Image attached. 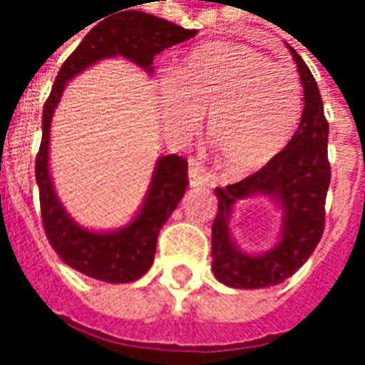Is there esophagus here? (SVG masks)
<instances>
[{"label": "esophagus", "mask_w": 365, "mask_h": 365, "mask_svg": "<svg viewBox=\"0 0 365 365\" xmlns=\"http://www.w3.org/2000/svg\"><path fill=\"white\" fill-rule=\"evenodd\" d=\"M211 173H207L195 158H190L188 160V185L190 187H205V185H211Z\"/></svg>", "instance_id": "obj_1"}]
</instances>
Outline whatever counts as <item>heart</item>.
I'll use <instances>...</instances> for the list:
<instances>
[{"instance_id": "b5f03b06", "label": "heart", "mask_w": 365, "mask_h": 365, "mask_svg": "<svg viewBox=\"0 0 365 365\" xmlns=\"http://www.w3.org/2000/svg\"><path fill=\"white\" fill-rule=\"evenodd\" d=\"M166 130L190 136L205 111V140L233 173L265 166L299 126L303 90L295 72L239 41H211L187 53L156 86Z\"/></svg>"}]
</instances>
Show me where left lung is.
I'll return each instance as SVG.
<instances>
[{"label":"left lung","mask_w":365,"mask_h":365,"mask_svg":"<svg viewBox=\"0 0 365 365\" xmlns=\"http://www.w3.org/2000/svg\"><path fill=\"white\" fill-rule=\"evenodd\" d=\"M289 48V46H287ZM303 86L302 122L289 144L255 175L241 182L217 187V217L212 221V273L235 289L271 287L291 277L315 251L324 235L325 195L329 188L324 102L302 56L289 48ZM267 196L282 211L280 241L265 254L251 256L230 237V212L239 200Z\"/></svg>","instance_id":"obj_1"}]
</instances>
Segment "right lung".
Wrapping results in <instances>:
<instances>
[{"mask_svg": "<svg viewBox=\"0 0 365 365\" xmlns=\"http://www.w3.org/2000/svg\"><path fill=\"white\" fill-rule=\"evenodd\" d=\"M197 29H185L144 11H120L100 21L63 62L41 114V144L36 158L43 231L66 265L106 283H130L150 269L156 239L177 209L188 185V166L177 154L160 156L154 165L148 192L140 211L128 225L114 231H90L68 215L56 195L50 175V126L53 110L68 82L92 63L106 58H124L153 74V60L166 48L195 38Z\"/></svg>", "mask_w": 365, "mask_h": 365, "instance_id": "right-lung-1", "label": "right lung"}]
</instances>
